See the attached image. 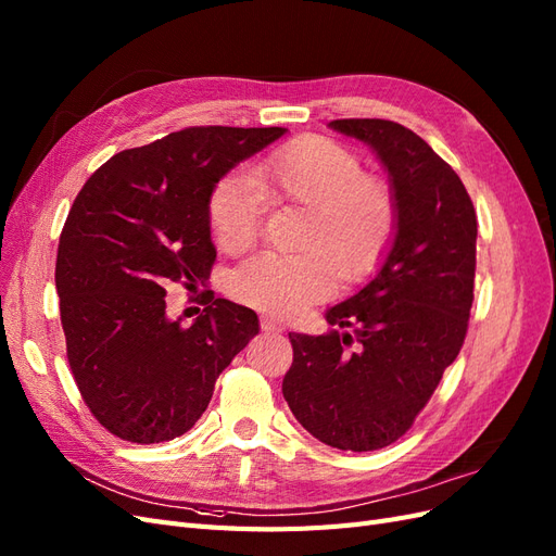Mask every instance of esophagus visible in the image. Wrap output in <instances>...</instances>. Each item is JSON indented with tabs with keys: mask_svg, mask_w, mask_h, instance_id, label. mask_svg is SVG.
<instances>
[{
	"mask_svg": "<svg viewBox=\"0 0 556 556\" xmlns=\"http://www.w3.org/2000/svg\"><path fill=\"white\" fill-rule=\"evenodd\" d=\"M261 328H263L265 332H279V330H281V324L275 321L273 316H261Z\"/></svg>",
	"mask_w": 556,
	"mask_h": 556,
	"instance_id": "34e87169",
	"label": "esophagus"
}]
</instances>
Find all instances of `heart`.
<instances>
[{
	"instance_id": "b5f03b06",
	"label": "heart",
	"mask_w": 556,
	"mask_h": 556,
	"mask_svg": "<svg viewBox=\"0 0 556 556\" xmlns=\"http://www.w3.org/2000/svg\"><path fill=\"white\" fill-rule=\"evenodd\" d=\"M269 204L305 210L295 249L258 253L237 265L228 287L240 303L275 316H295L336 287L366 279L382 263L399 228L391 186L363 172L358 155L321 135L298 137L212 188L207 220L216 247L240 253L258 240Z\"/></svg>"
}]
</instances>
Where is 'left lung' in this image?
Segmentation results:
<instances>
[{
	"label": "left lung",
	"instance_id": "1",
	"mask_svg": "<svg viewBox=\"0 0 556 556\" xmlns=\"http://www.w3.org/2000/svg\"><path fill=\"white\" fill-rule=\"evenodd\" d=\"M330 128L366 141L384 163L399 228L377 277L326 312L336 330L289 332L293 363L281 391L316 440L375 452L409 431L462 352L478 214L458 174L401 123L340 118Z\"/></svg>",
	"mask_w": 556,
	"mask_h": 556
}]
</instances>
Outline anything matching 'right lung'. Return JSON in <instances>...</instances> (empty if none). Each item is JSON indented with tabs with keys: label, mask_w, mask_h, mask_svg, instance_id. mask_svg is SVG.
<instances>
[{
	"label": "right lung",
	"mask_w": 556,
	"mask_h": 556,
	"mask_svg": "<svg viewBox=\"0 0 556 556\" xmlns=\"http://www.w3.org/2000/svg\"><path fill=\"white\" fill-rule=\"evenodd\" d=\"M283 132L184 128L116 153L76 195L55 261L60 321L81 399L116 438L153 445L184 435L258 332L256 312L212 291L193 326L169 321L165 289L210 279L212 188Z\"/></svg>",
	"instance_id": "obj_1"
}]
</instances>
